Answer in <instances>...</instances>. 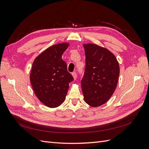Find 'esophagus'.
<instances>
[{
	"mask_svg": "<svg viewBox=\"0 0 149 149\" xmlns=\"http://www.w3.org/2000/svg\"><path fill=\"white\" fill-rule=\"evenodd\" d=\"M72 76H73L74 80L76 79V78H77V74H76V73H75V72H73V73H72Z\"/></svg>",
	"mask_w": 149,
	"mask_h": 149,
	"instance_id": "34e87169",
	"label": "esophagus"
}]
</instances>
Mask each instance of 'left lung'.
Wrapping results in <instances>:
<instances>
[{"mask_svg": "<svg viewBox=\"0 0 149 149\" xmlns=\"http://www.w3.org/2000/svg\"><path fill=\"white\" fill-rule=\"evenodd\" d=\"M86 68L81 80L84 101L93 107L109 100L118 84L120 68L115 55L96 44H83Z\"/></svg>", "mask_w": 149, "mask_h": 149, "instance_id": "left-lung-1", "label": "left lung"}]
</instances>
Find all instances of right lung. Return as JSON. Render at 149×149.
I'll use <instances>...</instances> for the list:
<instances>
[{"label":"right lung","instance_id":"right-lung-1","mask_svg":"<svg viewBox=\"0 0 149 149\" xmlns=\"http://www.w3.org/2000/svg\"><path fill=\"white\" fill-rule=\"evenodd\" d=\"M69 45L66 42L54 45L33 63L30 74L31 86L40 101L48 107H58L65 101L69 83L73 80L61 58Z\"/></svg>","mask_w":149,"mask_h":149}]
</instances>
